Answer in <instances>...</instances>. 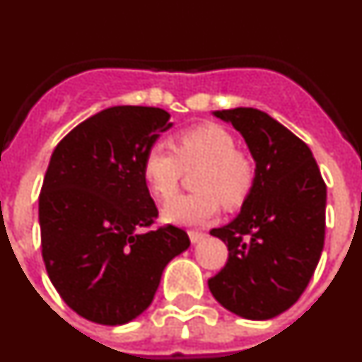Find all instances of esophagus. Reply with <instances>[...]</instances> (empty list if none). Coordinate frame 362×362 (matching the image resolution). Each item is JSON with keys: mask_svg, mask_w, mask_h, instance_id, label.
<instances>
[{"mask_svg": "<svg viewBox=\"0 0 362 362\" xmlns=\"http://www.w3.org/2000/svg\"><path fill=\"white\" fill-rule=\"evenodd\" d=\"M188 238H190L192 243H199L201 239L206 238V233L197 232V230H190V232H188Z\"/></svg>", "mask_w": 362, "mask_h": 362, "instance_id": "obj_1", "label": "esophagus"}]
</instances>
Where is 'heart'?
I'll return each instance as SVG.
<instances>
[{
	"label": "heart",
	"mask_w": 362,
	"mask_h": 362,
	"mask_svg": "<svg viewBox=\"0 0 362 362\" xmlns=\"http://www.w3.org/2000/svg\"><path fill=\"white\" fill-rule=\"evenodd\" d=\"M174 152L153 145L143 158L141 174L156 199L175 195L185 171L200 168L194 178L197 194L170 201L163 219L174 225H204L226 209H238L254 187L255 166L250 156L235 148V137L221 124L203 123L172 139Z\"/></svg>",
	"instance_id": "1"
}]
</instances>
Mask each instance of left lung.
Here are the masks:
<instances>
[{
	"label": "left lung",
	"instance_id": "8db88e82",
	"mask_svg": "<svg viewBox=\"0 0 362 362\" xmlns=\"http://www.w3.org/2000/svg\"><path fill=\"white\" fill-rule=\"evenodd\" d=\"M216 116L233 124L255 159V179L241 214L212 228L228 261L209 279L212 296L245 319H272L296 305L325 246L326 185L303 139L255 108Z\"/></svg>",
	"mask_w": 362,
	"mask_h": 362
}]
</instances>
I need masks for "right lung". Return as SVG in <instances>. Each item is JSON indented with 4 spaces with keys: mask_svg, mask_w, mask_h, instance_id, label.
Returning a JSON list of instances; mask_svg holds the SVG:
<instances>
[{
    "mask_svg": "<svg viewBox=\"0 0 362 362\" xmlns=\"http://www.w3.org/2000/svg\"><path fill=\"white\" fill-rule=\"evenodd\" d=\"M153 107H112L54 148L40 192L41 255L74 312L124 325L145 312L165 267L190 246L174 225L152 228L158 209L141 174L146 150L172 127Z\"/></svg>",
    "mask_w": 362,
    "mask_h": 362,
    "instance_id": "1",
    "label": "right lung"
}]
</instances>
